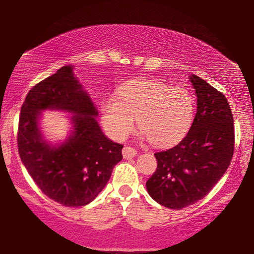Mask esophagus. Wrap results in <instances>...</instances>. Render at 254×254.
I'll list each match as a JSON object with an SVG mask.
<instances>
[{"label":"esophagus","mask_w":254,"mask_h":254,"mask_svg":"<svg viewBox=\"0 0 254 254\" xmlns=\"http://www.w3.org/2000/svg\"><path fill=\"white\" fill-rule=\"evenodd\" d=\"M136 155H137V151L135 150L134 148L129 147V145H127V147H125V148L123 149V156H124V158L130 159V158L135 157V156H136Z\"/></svg>","instance_id":"1"}]
</instances>
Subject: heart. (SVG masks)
Returning <instances> with one entry per match:
<instances>
[{
	"instance_id": "heart-1",
	"label": "heart",
	"mask_w": 254,
	"mask_h": 254,
	"mask_svg": "<svg viewBox=\"0 0 254 254\" xmlns=\"http://www.w3.org/2000/svg\"><path fill=\"white\" fill-rule=\"evenodd\" d=\"M102 121L111 136L124 140L133 130L135 117L143 134L157 147H170L189 133L195 104L185 86H171L152 78L121 84L116 97L102 102Z\"/></svg>"
}]
</instances>
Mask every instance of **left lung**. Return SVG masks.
Listing matches in <instances>:
<instances>
[{
    "mask_svg": "<svg viewBox=\"0 0 254 254\" xmlns=\"http://www.w3.org/2000/svg\"><path fill=\"white\" fill-rule=\"evenodd\" d=\"M197 110L189 133L176 147L156 152L157 169L147 182L162 206L182 209L203 199L230 165L235 149L234 117L223 93L199 76H190Z\"/></svg>",
    "mask_w": 254,
    "mask_h": 254,
    "instance_id": "8db88e82",
    "label": "left lung"
}]
</instances>
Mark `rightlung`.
<instances>
[{
    "mask_svg": "<svg viewBox=\"0 0 254 254\" xmlns=\"http://www.w3.org/2000/svg\"><path fill=\"white\" fill-rule=\"evenodd\" d=\"M72 113L74 130L60 146L41 137L40 110ZM88 93L64 65L33 86L20 109L17 144L27 172L45 195L67 207H82L96 199L123 159L124 145L107 138L95 119Z\"/></svg>",
    "mask_w": 254,
    "mask_h": 254,
    "instance_id": "1",
    "label": "right lung"
}]
</instances>
